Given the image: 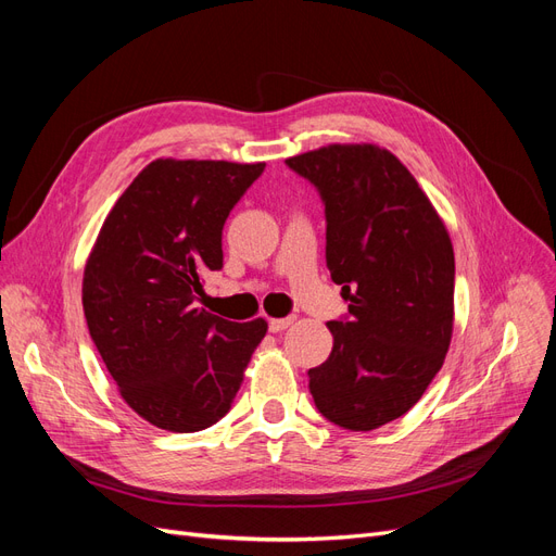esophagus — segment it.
Masks as SVG:
<instances>
[{
	"mask_svg": "<svg viewBox=\"0 0 556 556\" xmlns=\"http://www.w3.org/2000/svg\"><path fill=\"white\" fill-rule=\"evenodd\" d=\"M292 325V317H274V319H268V331H274V333H280V331H285Z\"/></svg>",
	"mask_w": 556,
	"mask_h": 556,
	"instance_id": "34e87169",
	"label": "esophagus"
}]
</instances>
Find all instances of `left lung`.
Returning <instances> with one entry per match:
<instances>
[{
	"mask_svg": "<svg viewBox=\"0 0 556 556\" xmlns=\"http://www.w3.org/2000/svg\"><path fill=\"white\" fill-rule=\"evenodd\" d=\"M323 194L327 268L350 317L308 371L317 410L350 431L406 415L441 371L454 325V250L415 176L376 143L288 157Z\"/></svg>",
	"mask_w": 556,
	"mask_h": 556,
	"instance_id": "obj_1",
	"label": "left lung"
}]
</instances>
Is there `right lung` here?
<instances>
[{"instance_id": "1", "label": "right lung", "mask_w": 556, "mask_h": 556, "mask_svg": "<svg viewBox=\"0 0 556 556\" xmlns=\"http://www.w3.org/2000/svg\"><path fill=\"white\" fill-rule=\"evenodd\" d=\"M264 162L160 157L115 201L83 271L92 341L127 406L157 429L223 419L266 319L229 323L197 306L223 266V227Z\"/></svg>"}]
</instances>
